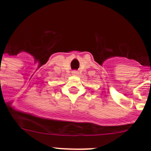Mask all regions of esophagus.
Here are the masks:
<instances>
[{
  "label": "esophagus",
  "instance_id": "obj_1",
  "mask_svg": "<svg viewBox=\"0 0 151 151\" xmlns=\"http://www.w3.org/2000/svg\"><path fill=\"white\" fill-rule=\"evenodd\" d=\"M72 74H73V75H77V74H78V71H72Z\"/></svg>",
  "mask_w": 151,
  "mask_h": 151
}]
</instances>
